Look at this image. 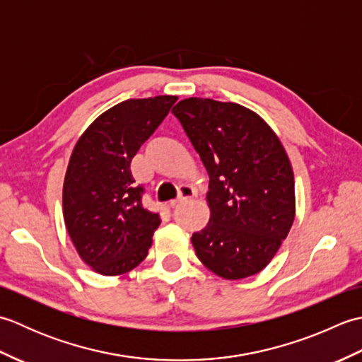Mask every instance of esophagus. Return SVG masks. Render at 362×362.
<instances>
[{"mask_svg": "<svg viewBox=\"0 0 362 362\" xmlns=\"http://www.w3.org/2000/svg\"><path fill=\"white\" fill-rule=\"evenodd\" d=\"M196 196V191H194V188H191V187H188V185H183V187H180V191H179V197L177 199H173L171 202H169V205L173 206H177L179 205L180 202H183V201H187V199H193Z\"/></svg>", "mask_w": 362, "mask_h": 362, "instance_id": "obj_1", "label": "esophagus"}]
</instances>
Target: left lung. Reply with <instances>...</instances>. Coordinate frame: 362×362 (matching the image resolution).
Returning <instances> with one entry per match:
<instances>
[{"instance_id": "left-lung-1", "label": "left lung", "mask_w": 362, "mask_h": 362, "mask_svg": "<svg viewBox=\"0 0 362 362\" xmlns=\"http://www.w3.org/2000/svg\"><path fill=\"white\" fill-rule=\"evenodd\" d=\"M173 113L210 177V221L191 238L197 258L226 280L258 274L296 216L286 151L266 121L240 104L188 98Z\"/></svg>"}]
</instances>
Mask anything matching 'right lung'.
I'll return each instance as SVG.
<instances>
[{
    "label": "right lung",
    "mask_w": 362,
    "mask_h": 362,
    "mask_svg": "<svg viewBox=\"0 0 362 362\" xmlns=\"http://www.w3.org/2000/svg\"><path fill=\"white\" fill-rule=\"evenodd\" d=\"M177 96L127 99L98 117L76 143L64 182V219L79 257L103 275L132 271L148 255L160 214L144 209L130 161Z\"/></svg>",
    "instance_id": "add662e5"
}]
</instances>
